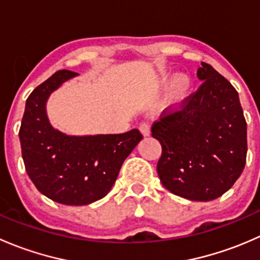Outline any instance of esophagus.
I'll return each instance as SVG.
<instances>
[{"label": "esophagus", "mask_w": 260, "mask_h": 260, "mask_svg": "<svg viewBox=\"0 0 260 260\" xmlns=\"http://www.w3.org/2000/svg\"><path fill=\"white\" fill-rule=\"evenodd\" d=\"M140 131H141V133H142L143 136H149L151 131H149V124H148V123H146V122L141 123V124H140Z\"/></svg>", "instance_id": "34e87169"}]
</instances>
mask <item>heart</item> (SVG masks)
<instances>
[{
	"instance_id": "obj_1",
	"label": "heart",
	"mask_w": 260,
	"mask_h": 260,
	"mask_svg": "<svg viewBox=\"0 0 260 260\" xmlns=\"http://www.w3.org/2000/svg\"><path fill=\"white\" fill-rule=\"evenodd\" d=\"M169 80V77H162V81L166 83ZM191 86H192V80L188 75L186 74H180L172 80L171 85H170V91H169V103L176 104L180 103L181 101L187 96V94L190 93Z\"/></svg>"
}]
</instances>
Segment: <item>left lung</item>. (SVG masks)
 <instances>
[{"label": "left lung", "mask_w": 260, "mask_h": 260, "mask_svg": "<svg viewBox=\"0 0 260 260\" xmlns=\"http://www.w3.org/2000/svg\"><path fill=\"white\" fill-rule=\"evenodd\" d=\"M200 88L152 125L162 146L157 172L175 195L210 201L226 192L246 161V122L234 86L201 62Z\"/></svg>", "instance_id": "8db88e82"}]
</instances>
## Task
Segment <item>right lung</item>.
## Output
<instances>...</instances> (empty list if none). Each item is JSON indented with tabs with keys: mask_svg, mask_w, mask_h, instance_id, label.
<instances>
[{
	"mask_svg": "<svg viewBox=\"0 0 260 260\" xmlns=\"http://www.w3.org/2000/svg\"><path fill=\"white\" fill-rule=\"evenodd\" d=\"M77 73L59 70L34 89L21 122V151L26 172L46 198L64 205H88L104 198L124 159L142 140L138 129L120 135L68 136L46 114L50 94Z\"/></svg>",
	"mask_w": 260,
	"mask_h": 260,
	"instance_id": "add662e5",
	"label": "right lung"
}]
</instances>
